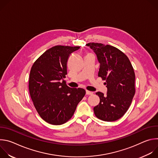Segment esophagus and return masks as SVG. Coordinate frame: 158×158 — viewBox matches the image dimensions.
Segmentation results:
<instances>
[{"label": "esophagus", "instance_id": "34e87169", "mask_svg": "<svg viewBox=\"0 0 158 158\" xmlns=\"http://www.w3.org/2000/svg\"><path fill=\"white\" fill-rule=\"evenodd\" d=\"M86 94L87 95H93V93L89 91H86Z\"/></svg>", "mask_w": 158, "mask_h": 158}]
</instances>
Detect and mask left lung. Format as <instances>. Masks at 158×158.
Segmentation results:
<instances>
[{
    "label": "left lung",
    "mask_w": 158,
    "mask_h": 158,
    "mask_svg": "<svg viewBox=\"0 0 158 158\" xmlns=\"http://www.w3.org/2000/svg\"><path fill=\"white\" fill-rule=\"evenodd\" d=\"M96 53L100 68L98 76L106 81L107 92L96 93L99 104L94 107L99 119L111 122L123 117L128 110L135 94V74L127 56L118 48L101 43L86 44Z\"/></svg>",
    "instance_id": "8db88e82"
}]
</instances>
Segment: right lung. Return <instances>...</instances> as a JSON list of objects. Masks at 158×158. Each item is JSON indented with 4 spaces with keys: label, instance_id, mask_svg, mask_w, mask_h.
<instances>
[{
    "label": "right lung",
    "instance_id": "1",
    "mask_svg": "<svg viewBox=\"0 0 158 158\" xmlns=\"http://www.w3.org/2000/svg\"><path fill=\"white\" fill-rule=\"evenodd\" d=\"M79 46H56L44 52L33 64L29 89L34 106L41 118L52 125H60L73 116L85 94L82 88H71L63 79L70 54Z\"/></svg>",
    "mask_w": 158,
    "mask_h": 158
}]
</instances>
